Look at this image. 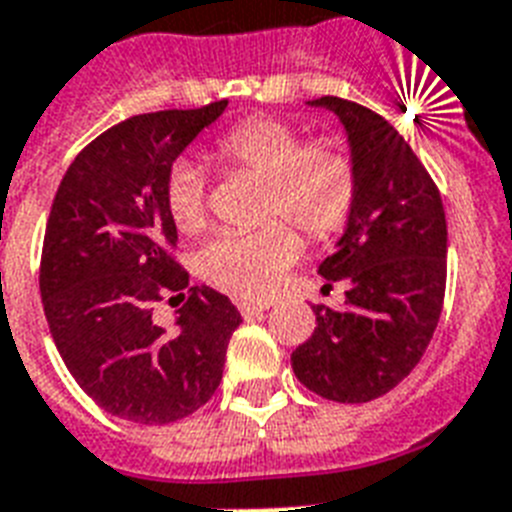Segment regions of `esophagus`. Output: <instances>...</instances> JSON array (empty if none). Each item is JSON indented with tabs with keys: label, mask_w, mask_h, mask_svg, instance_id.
Returning <instances> with one entry per match:
<instances>
[{
	"label": "esophagus",
	"mask_w": 512,
	"mask_h": 512,
	"mask_svg": "<svg viewBox=\"0 0 512 512\" xmlns=\"http://www.w3.org/2000/svg\"><path fill=\"white\" fill-rule=\"evenodd\" d=\"M268 307V302H239V310H242L244 318H257V315L265 313Z\"/></svg>",
	"instance_id": "obj_1"
}]
</instances>
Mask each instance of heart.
I'll return each mask as SVG.
<instances>
[{"label": "heart", "mask_w": 512, "mask_h": 512, "mask_svg": "<svg viewBox=\"0 0 512 512\" xmlns=\"http://www.w3.org/2000/svg\"><path fill=\"white\" fill-rule=\"evenodd\" d=\"M210 157L223 170L263 178L257 213L268 220L255 231H223L199 249V276L220 292L239 299H265L276 292L299 255V236L289 222L315 242L331 239L350 223L360 181L355 157L342 141H305L289 120L255 115L223 131ZM162 199L181 234L202 231L205 178L191 162L170 165Z\"/></svg>", "instance_id": "b5f03b06"}]
</instances>
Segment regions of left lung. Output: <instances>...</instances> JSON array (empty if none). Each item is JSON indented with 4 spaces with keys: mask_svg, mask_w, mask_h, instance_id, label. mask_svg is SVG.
<instances>
[{
    "mask_svg": "<svg viewBox=\"0 0 512 512\" xmlns=\"http://www.w3.org/2000/svg\"><path fill=\"white\" fill-rule=\"evenodd\" d=\"M342 120L357 165V202L318 265L344 281L339 310L313 305L315 331L292 352L299 384L334 402H371L410 376L442 315L447 220L439 189L400 131L368 107L313 99Z\"/></svg>",
    "mask_w": 512,
    "mask_h": 512,
    "instance_id": "left-lung-1",
    "label": "left lung"
}]
</instances>
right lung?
<instances>
[{
  "label": "right lung",
  "instance_id": "obj_1",
  "mask_svg": "<svg viewBox=\"0 0 512 512\" xmlns=\"http://www.w3.org/2000/svg\"><path fill=\"white\" fill-rule=\"evenodd\" d=\"M226 105L147 112L107 128L54 194L39 270L44 315L70 376L123 421L162 426L199 410L242 323L226 294L189 286L162 199L170 165ZM170 293L185 305L165 332L151 310Z\"/></svg>",
  "mask_w": 512,
  "mask_h": 512
}]
</instances>
